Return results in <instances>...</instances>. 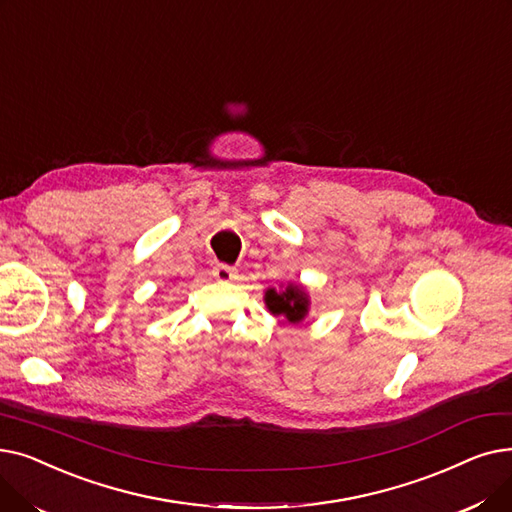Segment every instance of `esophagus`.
Wrapping results in <instances>:
<instances>
[{"mask_svg":"<svg viewBox=\"0 0 512 512\" xmlns=\"http://www.w3.org/2000/svg\"><path fill=\"white\" fill-rule=\"evenodd\" d=\"M212 277L218 281H235L237 279V271L229 264H214L212 269Z\"/></svg>","mask_w":512,"mask_h":512,"instance_id":"obj_1","label":"esophagus"}]
</instances>
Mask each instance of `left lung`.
I'll return each mask as SVG.
<instances>
[{
  "mask_svg": "<svg viewBox=\"0 0 512 512\" xmlns=\"http://www.w3.org/2000/svg\"><path fill=\"white\" fill-rule=\"evenodd\" d=\"M266 308H269L273 314H283L289 323H300L304 316L308 314V296L306 291L300 285L289 283L283 291L269 289L264 296Z\"/></svg>",
  "mask_w": 512,
  "mask_h": 512,
  "instance_id": "left-lung-1",
  "label": "left lung"
}]
</instances>
